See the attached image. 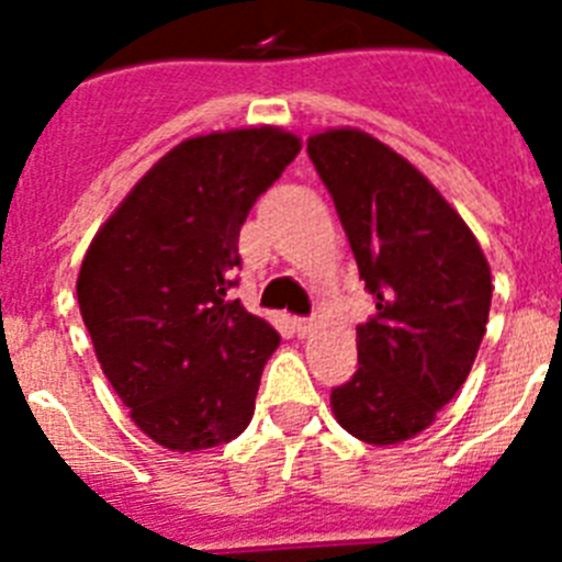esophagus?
Instances as JSON below:
<instances>
[{
    "mask_svg": "<svg viewBox=\"0 0 562 562\" xmlns=\"http://www.w3.org/2000/svg\"><path fill=\"white\" fill-rule=\"evenodd\" d=\"M292 326H295V331H297V337H306L312 331V321L310 317H295V321H292Z\"/></svg>",
    "mask_w": 562,
    "mask_h": 562,
    "instance_id": "esophagus-1",
    "label": "esophagus"
}]
</instances>
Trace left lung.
<instances>
[{
    "instance_id": "left-lung-1",
    "label": "left lung",
    "mask_w": 562,
    "mask_h": 562,
    "mask_svg": "<svg viewBox=\"0 0 562 562\" xmlns=\"http://www.w3.org/2000/svg\"><path fill=\"white\" fill-rule=\"evenodd\" d=\"M376 315L357 326L360 369L331 391L355 439L389 448L430 428L464 385L486 331L493 276L479 238L394 148L342 126L306 140Z\"/></svg>"
}]
</instances>
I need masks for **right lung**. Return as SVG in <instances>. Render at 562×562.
I'll use <instances>...</instances> for the list:
<instances>
[{"label": "right lung", "mask_w": 562, "mask_h": 562, "mask_svg": "<svg viewBox=\"0 0 562 562\" xmlns=\"http://www.w3.org/2000/svg\"><path fill=\"white\" fill-rule=\"evenodd\" d=\"M301 151L278 126L173 146L98 227L78 306L128 416L173 453L220 448L250 425L278 331L227 297L252 202Z\"/></svg>", "instance_id": "obj_1"}]
</instances>
